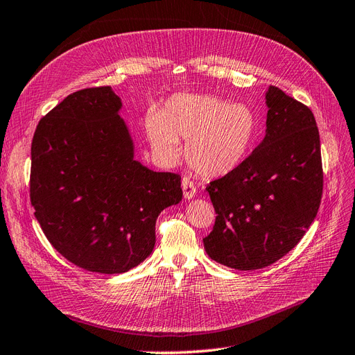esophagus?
<instances>
[{"instance_id": "obj_1", "label": "esophagus", "mask_w": 355, "mask_h": 355, "mask_svg": "<svg viewBox=\"0 0 355 355\" xmlns=\"http://www.w3.org/2000/svg\"><path fill=\"white\" fill-rule=\"evenodd\" d=\"M181 187H182V194H184L186 199H191L196 196V187H194V184L189 178H182Z\"/></svg>"}]
</instances>
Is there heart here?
<instances>
[{"label":"heart","mask_w":355,"mask_h":355,"mask_svg":"<svg viewBox=\"0 0 355 355\" xmlns=\"http://www.w3.org/2000/svg\"><path fill=\"white\" fill-rule=\"evenodd\" d=\"M144 132L159 164L169 166L178 161L182 139L187 140L186 157L193 171L216 178L246 161L257 140L258 119L243 103L178 93L165 101L161 112L147 113Z\"/></svg>","instance_id":"1"}]
</instances>
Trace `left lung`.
I'll return each mask as SVG.
<instances>
[{
    "instance_id": "obj_1",
    "label": "left lung",
    "mask_w": 355,
    "mask_h": 355,
    "mask_svg": "<svg viewBox=\"0 0 355 355\" xmlns=\"http://www.w3.org/2000/svg\"><path fill=\"white\" fill-rule=\"evenodd\" d=\"M266 137L233 173L207 190L216 212L203 239L211 259L236 270L274 264L298 245L323 193L320 135L313 112L277 87L266 94Z\"/></svg>"
}]
</instances>
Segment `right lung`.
<instances>
[{"mask_svg": "<svg viewBox=\"0 0 355 355\" xmlns=\"http://www.w3.org/2000/svg\"><path fill=\"white\" fill-rule=\"evenodd\" d=\"M110 87L75 91L40 122L31 203L45 237L76 267L125 272L152 254L157 215L182 199L181 177L134 159Z\"/></svg>", "mask_w": 355, "mask_h": 355, "instance_id": "add662e5", "label": "right lung"}]
</instances>
